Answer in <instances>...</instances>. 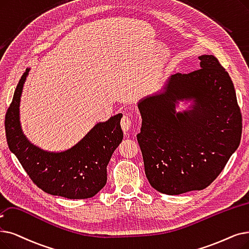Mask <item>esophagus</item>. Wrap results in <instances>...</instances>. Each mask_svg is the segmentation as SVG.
I'll return each instance as SVG.
<instances>
[{"mask_svg":"<svg viewBox=\"0 0 249 249\" xmlns=\"http://www.w3.org/2000/svg\"><path fill=\"white\" fill-rule=\"evenodd\" d=\"M131 125H132V117L131 115L129 114H126L122 117L121 119V127L123 129V131L127 132L129 129L131 128Z\"/></svg>","mask_w":249,"mask_h":249,"instance_id":"obj_1","label":"esophagus"}]
</instances>
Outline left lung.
Masks as SVG:
<instances>
[{
    "label": "left lung",
    "mask_w": 249,
    "mask_h": 249,
    "mask_svg": "<svg viewBox=\"0 0 249 249\" xmlns=\"http://www.w3.org/2000/svg\"><path fill=\"white\" fill-rule=\"evenodd\" d=\"M200 67L171 77L164 91L138 104L142 117L137 142L145 175L158 191L174 196L208 187L239 146L242 115L228 72L213 55ZM194 97L189 113H176L177 100Z\"/></svg>",
    "instance_id": "1"
}]
</instances>
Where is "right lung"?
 <instances>
[{"instance_id":"obj_1","label":"right lung","mask_w":249,"mask_h":249,"mask_svg":"<svg viewBox=\"0 0 249 249\" xmlns=\"http://www.w3.org/2000/svg\"><path fill=\"white\" fill-rule=\"evenodd\" d=\"M28 69L21 76L5 117L9 148L35 184L52 196L70 199L94 196L107 183V166L120 144L122 114L100 123L81 142L63 153H48L32 145L21 131L19 103Z\"/></svg>"}]
</instances>
